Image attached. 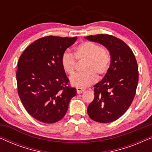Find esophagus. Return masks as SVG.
<instances>
[{
  "label": "esophagus",
  "mask_w": 152,
  "mask_h": 152,
  "mask_svg": "<svg viewBox=\"0 0 152 152\" xmlns=\"http://www.w3.org/2000/svg\"><path fill=\"white\" fill-rule=\"evenodd\" d=\"M76 90H77V93H82L83 91H85V88H76Z\"/></svg>",
  "instance_id": "esophagus-1"
}]
</instances>
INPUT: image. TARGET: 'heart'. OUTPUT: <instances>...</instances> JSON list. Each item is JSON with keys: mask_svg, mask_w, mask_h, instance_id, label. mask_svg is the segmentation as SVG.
Returning <instances> with one entry per match:
<instances>
[{"mask_svg": "<svg viewBox=\"0 0 152 152\" xmlns=\"http://www.w3.org/2000/svg\"><path fill=\"white\" fill-rule=\"evenodd\" d=\"M75 58L78 61H85L83 66L84 72L75 75L70 79L72 86L80 88L95 83L97 80V75L102 76L107 73L111 63V57L108 50L93 41L80 43L75 50L74 55L68 51L62 54V68L68 75H73L75 72Z\"/></svg>", "mask_w": 152, "mask_h": 152, "instance_id": "heart-1", "label": "heart"}]
</instances>
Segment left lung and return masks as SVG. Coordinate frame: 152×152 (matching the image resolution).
Listing matches in <instances>:
<instances>
[{"label":"left lung","mask_w":152,"mask_h":152,"mask_svg":"<svg viewBox=\"0 0 152 152\" xmlns=\"http://www.w3.org/2000/svg\"><path fill=\"white\" fill-rule=\"evenodd\" d=\"M85 38L104 45L111 55L109 70L94 86V99L87 112L97 122L115 121L126 111L136 95L138 82L136 57L123 41L112 35L99 34Z\"/></svg>","instance_id":"8db88e82"}]
</instances>
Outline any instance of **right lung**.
Returning <instances> with one entry per match:
<instances>
[{
  "instance_id": "obj_1",
  "label": "right lung",
  "mask_w": 152,
  "mask_h": 152,
  "mask_svg": "<svg viewBox=\"0 0 152 152\" xmlns=\"http://www.w3.org/2000/svg\"><path fill=\"white\" fill-rule=\"evenodd\" d=\"M77 37L47 36L23 51L16 71L18 94L25 109L43 123L59 121L76 95L61 64V55Z\"/></svg>"
}]
</instances>
